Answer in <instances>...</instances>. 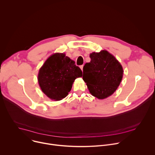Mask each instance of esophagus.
<instances>
[{
  "instance_id": "1",
  "label": "esophagus",
  "mask_w": 155,
  "mask_h": 155,
  "mask_svg": "<svg viewBox=\"0 0 155 155\" xmlns=\"http://www.w3.org/2000/svg\"><path fill=\"white\" fill-rule=\"evenodd\" d=\"M80 69H81V70L83 71V65H80Z\"/></svg>"
}]
</instances>
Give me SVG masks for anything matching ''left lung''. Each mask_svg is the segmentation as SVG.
I'll return each mask as SVG.
<instances>
[{"label": "left lung", "mask_w": 155, "mask_h": 155, "mask_svg": "<svg viewBox=\"0 0 155 155\" xmlns=\"http://www.w3.org/2000/svg\"><path fill=\"white\" fill-rule=\"evenodd\" d=\"M91 61L83 67V80L92 96L104 99L112 96L120 84L123 69L115 57L105 50L90 53Z\"/></svg>", "instance_id": "1"}]
</instances>
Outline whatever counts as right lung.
Wrapping results in <instances>:
<instances>
[{
	"instance_id": "obj_1",
	"label": "right lung",
	"mask_w": 155,
	"mask_h": 155,
	"mask_svg": "<svg viewBox=\"0 0 155 155\" xmlns=\"http://www.w3.org/2000/svg\"><path fill=\"white\" fill-rule=\"evenodd\" d=\"M82 71L75 61L64 53H55L49 56L40 68L37 80L41 91L53 101H61L71 91L77 78Z\"/></svg>"
}]
</instances>
